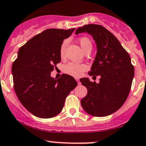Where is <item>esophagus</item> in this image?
<instances>
[{
  "label": "esophagus",
  "instance_id": "esophagus-1",
  "mask_svg": "<svg viewBox=\"0 0 146 146\" xmlns=\"http://www.w3.org/2000/svg\"><path fill=\"white\" fill-rule=\"evenodd\" d=\"M76 81L77 82V83H78V84H80V80H79L78 78H75Z\"/></svg>",
  "mask_w": 146,
  "mask_h": 146
}]
</instances>
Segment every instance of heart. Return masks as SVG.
<instances>
[{
    "instance_id": "heart-1",
    "label": "heart",
    "mask_w": 146,
    "mask_h": 146,
    "mask_svg": "<svg viewBox=\"0 0 146 146\" xmlns=\"http://www.w3.org/2000/svg\"><path fill=\"white\" fill-rule=\"evenodd\" d=\"M79 43L80 44L82 49L83 51H85L88 48H92V44L91 41H90L88 38L87 37H82L79 39ZM66 44L67 41H64L60 47V56L63 57L64 55L65 48H66ZM87 69V65L84 64H78L75 63V62H69V63L66 64L64 66L63 71L66 74H69V75L72 76V77H78L82 75L83 72Z\"/></svg>"
}]
</instances>
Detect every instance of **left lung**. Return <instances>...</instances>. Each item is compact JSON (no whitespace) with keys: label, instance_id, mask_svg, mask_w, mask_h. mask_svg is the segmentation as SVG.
<instances>
[{"label":"left lung","instance_id":"left-lung-1","mask_svg":"<svg viewBox=\"0 0 146 146\" xmlns=\"http://www.w3.org/2000/svg\"><path fill=\"white\" fill-rule=\"evenodd\" d=\"M87 32L92 36L97 53L88 72L100 76V82L80 79L87 89L81 100L84 110L95 117H105L118 110L125 102L134 77V67L127 51L115 36L100 25L88 24L76 30L75 34Z\"/></svg>","mask_w":146,"mask_h":146}]
</instances>
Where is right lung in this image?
Masks as SVG:
<instances>
[{
    "label": "right lung",
    "mask_w": 146,
    "mask_h": 146,
    "mask_svg": "<svg viewBox=\"0 0 146 146\" xmlns=\"http://www.w3.org/2000/svg\"><path fill=\"white\" fill-rule=\"evenodd\" d=\"M74 29H50L37 34L19 48L12 65L13 84L21 103L40 118H50L62 110L65 99L77 85L74 77L56 80L51 72L61 62L60 47Z\"/></svg>",
    "instance_id": "add662e5"
}]
</instances>
